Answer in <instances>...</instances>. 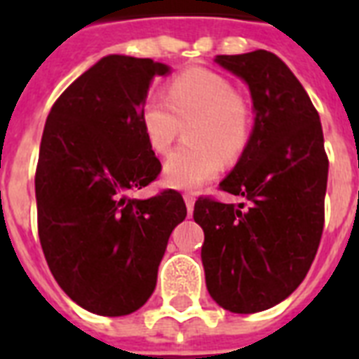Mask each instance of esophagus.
I'll list each match as a JSON object with an SVG mask.
<instances>
[{
  "label": "esophagus",
  "instance_id": "obj_1",
  "mask_svg": "<svg viewBox=\"0 0 359 359\" xmlns=\"http://www.w3.org/2000/svg\"><path fill=\"white\" fill-rule=\"evenodd\" d=\"M184 203H186V208H188V212H191V210H194V203H196V194H191V191H186Z\"/></svg>",
  "mask_w": 359,
  "mask_h": 359
}]
</instances>
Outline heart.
<instances>
[{
    "mask_svg": "<svg viewBox=\"0 0 359 359\" xmlns=\"http://www.w3.org/2000/svg\"><path fill=\"white\" fill-rule=\"evenodd\" d=\"M168 102L149 97L141 106V126L154 152L163 154L188 126V143L169 154L163 180L173 188L194 190L212 180L224 160L231 162L250 140V111L235 86L212 70L191 69L175 76Z\"/></svg>",
    "mask_w": 359,
    "mask_h": 359,
    "instance_id": "obj_1",
    "label": "heart"
}]
</instances>
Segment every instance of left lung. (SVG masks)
I'll return each instance as SVG.
<instances>
[{
	"label": "left lung",
	"mask_w": 359,
	"mask_h": 359,
	"mask_svg": "<svg viewBox=\"0 0 359 359\" xmlns=\"http://www.w3.org/2000/svg\"><path fill=\"white\" fill-rule=\"evenodd\" d=\"M214 61L242 78L253 100L250 141L219 182L250 208L199 197L194 219L205 231L208 292L245 315L283 302L309 272L324 229L328 156L317 109L278 55L255 50Z\"/></svg>",
	"instance_id": "left-lung-1"
}]
</instances>
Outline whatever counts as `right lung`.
Listing matches in <instances>:
<instances>
[{"instance_id": "1", "label": "right lung", "mask_w": 359, "mask_h": 359, "mask_svg": "<svg viewBox=\"0 0 359 359\" xmlns=\"http://www.w3.org/2000/svg\"><path fill=\"white\" fill-rule=\"evenodd\" d=\"M152 59L106 55L55 100L35 173L39 238L59 287L104 317L137 311L156 287L171 231L186 218L179 191L132 199L162 163L141 126Z\"/></svg>"}]
</instances>
